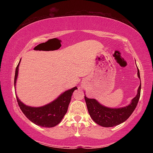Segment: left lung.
<instances>
[{
  "instance_id": "8db88e82",
  "label": "left lung",
  "mask_w": 153,
  "mask_h": 153,
  "mask_svg": "<svg viewBox=\"0 0 153 153\" xmlns=\"http://www.w3.org/2000/svg\"><path fill=\"white\" fill-rule=\"evenodd\" d=\"M137 75L140 78V71L137 68ZM141 91V81L137 90V94L132 99L131 103L122 108H111L103 106L96 99H88L85 96V101L86 103L88 111L91 117L96 124L104 127H111L119 125L121 123L125 122L133 113L139 99Z\"/></svg>"
}]
</instances>
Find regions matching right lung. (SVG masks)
I'll return each mask as SVG.
<instances>
[{
    "mask_svg": "<svg viewBox=\"0 0 153 153\" xmlns=\"http://www.w3.org/2000/svg\"><path fill=\"white\" fill-rule=\"evenodd\" d=\"M20 61L16 68L14 86H16L18 76ZM76 89H78V88L74 87L66 91L52 102L41 107L28 106L23 103L17 96L16 99L21 110L31 122L42 127H53L57 125L65 115L68 111L69 103L71 102L72 95Z\"/></svg>",
    "mask_w": 153,
    "mask_h": 153,
    "instance_id": "obj_1",
    "label": "right lung"
}]
</instances>
